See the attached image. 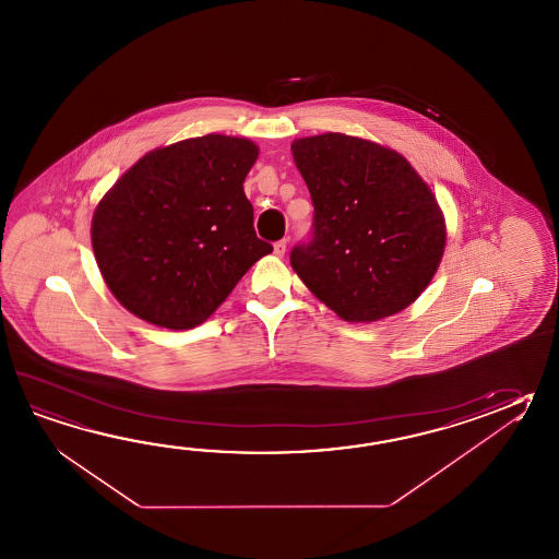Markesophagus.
Returning <instances> with one entry per match:
<instances>
[{"instance_id": "obj_1", "label": "esophagus", "mask_w": 559, "mask_h": 559, "mask_svg": "<svg viewBox=\"0 0 559 559\" xmlns=\"http://www.w3.org/2000/svg\"><path fill=\"white\" fill-rule=\"evenodd\" d=\"M285 252H286V239L276 240V242H274V254H276V257H283V254H285Z\"/></svg>"}]
</instances>
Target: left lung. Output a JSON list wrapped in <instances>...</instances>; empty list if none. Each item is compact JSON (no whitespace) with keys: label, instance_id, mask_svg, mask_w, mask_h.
Here are the masks:
<instances>
[{"label":"left lung","instance_id":"8db88e82","mask_svg":"<svg viewBox=\"0 0 559 559\" xmlns=\"http://www.w3.org/2000/svg\"><path fill=\"white\" fill-rule=\"evenodd\" d=\"M312 228L290 251L300 281L348 322H374L420 297L445 245L442 211L396 151L342 133L293 143Z\"/></svg>","mask_w":559,"mask_h":559}]
</instances>
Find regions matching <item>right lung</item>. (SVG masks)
<instances>
[{
  "instance_id": "1",
  "label": "right lung",
  "mask_w": 559,
  "mask_h": 559,
  "mask_svg": "<svg viewBox=\"0 0 559 559\" xmlns=\"http://www.w3.org/2000/svg\"><path fill=\"white\" fill-rule=\"evenodd\" d=\"M257 157L247 139H187L147 153L103 197L93 252L129 312L163 329H193L273 252L257 237L242 191Z\"/></svg>"
}]
</instances>
